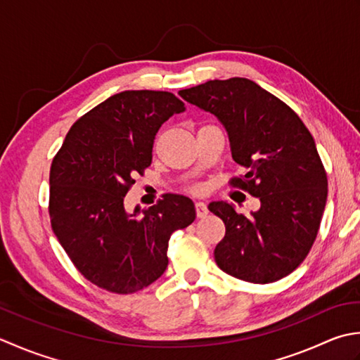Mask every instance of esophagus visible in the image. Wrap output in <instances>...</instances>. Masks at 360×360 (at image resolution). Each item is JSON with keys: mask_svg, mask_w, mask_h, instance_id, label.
Here are the masks:
<instances>
[{"mask_svg": "<svg viewBox=\"0 0 360 360\" xmlns=\"http://www.w3.org/2000/svg\"><path fill=\"white\" fill-rule=\"evenodd\" d=\"M195 214H197V217H199V219L207 217V214H208L207 205H205L203 202H197L195 203Z\"/></svg>", "mask_w": 360, "mask_h": 360, "instance_id": "34e87169", "label": "esophagus"}]
</instances>
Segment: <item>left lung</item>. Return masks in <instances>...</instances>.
I'll return each instance as SVG.
<instances>
[{
	"mask_svg": "<svg viewBox=\"0 0 360 360\" xmlns=\"http://www.w3.org/2000/svg\"><path fill=\"white\" fill-rule=\"evenodd\" d=\"M179 94L221 121L233 160L247 169L230 183L261 202L250 216L222 200L208 205L225 224L217 266L255 284L288 276L309 253L328 197L311 131L289 105L245 77L208 80Z\"/></svg>",
	"mask_w": 360,
	"mask_h": 360,
	"instance_id": "left-lung-1",
	"label": "left lung"
}]
</instances>
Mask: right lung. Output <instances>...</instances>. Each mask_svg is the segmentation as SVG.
I'll list each match as a JSON object with an SVG mask.
<instances>
[{"mask_svg":"<svg viewBox=\"0 0 360 360\" xmlns=\"http://www.w3.org/2000/svg\"><path fill=\"white\" fill-rule=\"evenodd\" d=\"M185 104L172 93L113 94L79 118L49 172L51 226L88 281L113 293H134L165 274L175 230L194 222L191 199L165 194L134 212L124 197L152 163L161 124Z\"/></svg>","mask_w":360,"mask_h":360,"instance_id":"obj_1","label":"right lung"}]
</instances>
